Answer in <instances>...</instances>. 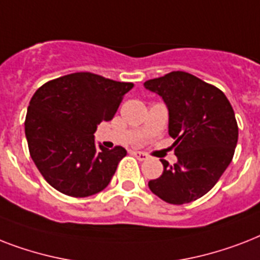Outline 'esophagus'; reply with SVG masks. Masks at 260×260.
Here are the masks:
<instances>
[{"instance_id": "obj_1", "label": "esophagus", "mask_w": 260, "mask_h": 260, "mask_svg": "<svg viewBox=\"0 0 260 260\" xmlns=\"http://www.w3.org/2000/svg\"><path fill=\"white\" fill-rule=\"evenodd\" d=\"M132 154H134L135 156L139 159V160H146V159H148V155L144 154V152H142V151H134Z\"/></svg>"}]
</instances>
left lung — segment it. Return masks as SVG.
<instances>
[{
    "mask_svg": "<svg viewBox=\"0 0 260 260\" xmlns=\"http://www.w3.org/2000/svg\"><path fill=\"white\" fill-rule=\"evenodd\" d=\"M169 110V135L178 162L162 160L163 174L148 182L160 200L182 205L213 187L230 166L238 144V122L221 90L185 71L144 82Z\"/></svg>",
    "mask_w": 260,
    "mask_h": 260,
    "instance_id": "1",
    "label": "left lung"
}]
</instances>
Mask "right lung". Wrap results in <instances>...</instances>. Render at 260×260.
Masks as SVG:
<instances>
[{
    "label": "right lung",
    "mask_w": 260,
    "mask_h": 260,
    "mask_svg": "<svg viewBox=\"0 0 260 260\" xmlns=\"http://www.w3.org/2000/svg\"><path fill=\"white\" fill-rule=\"evenodd\" d=\"M134 83L74 73L44 83L25 117L29 154L44 179L71 197H89L109 185L125 148L95 144L94 132L117 112Z\"/></svg>",
    "instance_id": "1"
}]
</instances>
